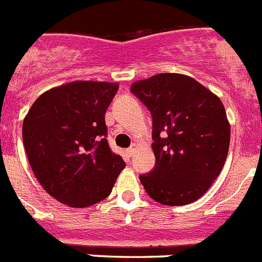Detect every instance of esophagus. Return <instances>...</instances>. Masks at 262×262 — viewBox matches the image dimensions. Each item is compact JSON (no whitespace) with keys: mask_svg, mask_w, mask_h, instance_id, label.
<instances>
[{"mask_svg":"<svg viewBox=\"0 0 262 262\" xmlns=\"http://www.w3.org/2000/svg\"><path fill=\"white\" fill-rule=\"evenodd\" d=\"M135 149H136V144H133V146H131L128 149H127V152H128L129 156H133V154L135 152Z\"/></svg>","mask_w":262,"mask_h":262,"instance_id":"esophagus-1","label":"esophagus"}]
</instances>
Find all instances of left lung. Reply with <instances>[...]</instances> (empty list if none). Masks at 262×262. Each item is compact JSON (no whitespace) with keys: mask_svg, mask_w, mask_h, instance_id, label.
Masks as SVG:
<instances>
[{"mask_svg":"<svg viewBox=\"0 0 262 262\" xmlns=\"http://www.w3.org/2000/svg\"><path fill=\"white\" fill-rule=\"evenodd\" d=\"M152 115L155 167L140 182L164 205L193 203L209 189L227 160L231 127L221 100L193 78L158 74L131 86Z\"/></svg>","mask_w":262,"mask_h":262,"instance_id":"8db88e82","label":"left lung"}]
</instances>
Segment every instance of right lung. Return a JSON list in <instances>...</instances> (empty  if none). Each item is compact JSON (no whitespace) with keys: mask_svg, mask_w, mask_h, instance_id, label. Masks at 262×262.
<instances>
[{"mask_svg":"<svg viewBox=\"0 0 262 262\" xmlns=\"http://www.w3.org/2000/svg\"><path fill=\"white\" fill-rule=\"evenodd\" d=\"M118 83L77 80L46 91L22 126L35 178L62 204L86 208L104 200L126 163L107 142L104 114Z\"/></svg>","mask_w":262,"mask_h":262,"instance_id":"add662e5","label":"right lung"}]
</instances>
